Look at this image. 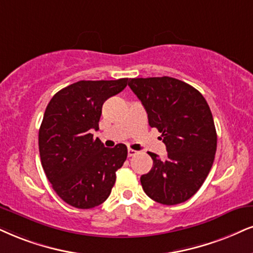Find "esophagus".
Masks as SVG:
<instances>
[{
    "label": "esophagus",
    "mask_w": 253,
    "mask_h": 253,
    "mask_svg": "<svg viewBox=\"0 0 253 253\" xmlns=\"http://www.w3.org/2000/svg\"><path fill=\"white\" fill-rule=\"evenodd\" d=\"M137 154H138V152H137L136 150H132V149H127V156H129V157H132V156H135Z\"/></svg>",
    "instance_id": "esophagus-1"
}]
</instances>
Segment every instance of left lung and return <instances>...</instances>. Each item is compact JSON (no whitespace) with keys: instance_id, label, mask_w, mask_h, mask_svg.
Returning a JSON list of instances; mask_svg holds the SVG:
<instances>
[{"instance_id":"8db88e82","label":"left lung","mask_w":253,"mask_h":253,"mask_svg":"<svg viewBox=\"0 0 253 253\" xmlns=\"http://www.w3.org/2000/svg\"><path fill=\"white\" fill-rule=\"evenodd\" d=\"M129 86L168 151L164 160L149 152L154 165L142 174L143 190L164 205L188 201L207 179L216 155L217 133L209 104L197 89L172 77L130 79Z\"/></svg>"}]
</instances>
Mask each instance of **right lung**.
Instances as JSON below:
<instances>
[{"label": "right lung", "instance_id": "right-lung-1", "mask_svg": "<svg viewBox=\"0 0 253 253\" xmlns=\"http://www.w3.org/2000/svg\"><path fill=\"white\" fill-rule=\"evenodd\" d=\"M127 79L80 81L55 93L39 131L41 162L52 189L67 204L91 209L102 204L126 160L124 144L105 148L93 138L108 98L126 86Z\"/></svg>", "mask_w": 253, "mask_h": 253}]
</instances>
